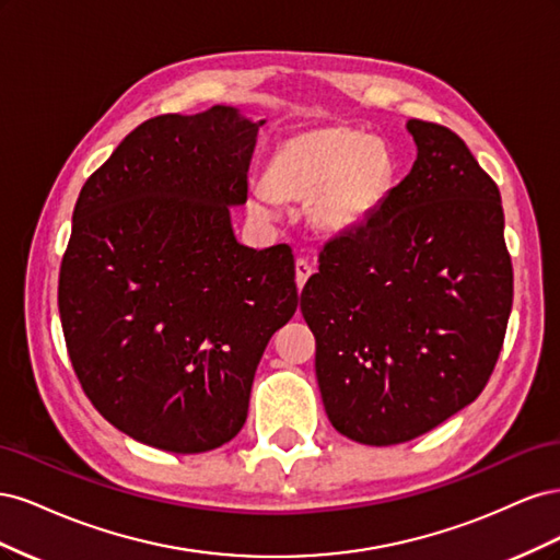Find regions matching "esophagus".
Wrapping results in <instances>:
<instances>
[{
  "label": "esophagus",
  "instance_id": "obj_1",
  "mask_svg": "<svg viewBox=\"0 0 560 560\" xmlns=\"http://www.w3.org/2000/svg\"><path fill=\"white\" fill-rule=\"evenodd\" d=\"M311 276H313L311 261L308 259H296V287H299V290L308 282Z\"/></svg>",
  "mask_w": 560,
  "mask_h": 560
}]
</instances>
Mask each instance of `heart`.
Listing matches in <instances>:
<instances>
[{
    "label": "heart",
    "instance_id": "heart-1",
    "mask_svg": "<svg viewBox=\"0 0 560 560\" xmlns=\"http://www.w3.org/2000/svg\"><path fill=\"white\" fill-rule=\"evenodd\" d=\"M395 163L381 140L358 128H313L284 140L266 173V189L252 198V210L268 202L313 200L317 231L343 235L364 226L389 191Z\"/></svg>",
    "mask_w": 560,
    "mask_h": 560
}]
</instances>
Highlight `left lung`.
<instances>
[{"mask_svg": "<svg viewBox=\"0 0 560 560\" xmlns=\"http://www.w3.org/2000/svg\"><path fill=\"white\" fill-rule=\"evenodd\" d=\"M406 130L411 173L325 245L301 292L322 404L366 446L411 442L481 395L514 296L498 184L453 130Z\"/></svg>", "mask_w": 560, "mask_h": 560, "instance_id": "left-lung-1", "label": "left lung"}]
</instances>
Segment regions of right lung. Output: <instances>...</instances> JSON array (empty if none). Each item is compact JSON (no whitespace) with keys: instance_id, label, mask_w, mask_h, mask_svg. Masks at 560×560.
Returning <instances> with one entry per match:
<instances>
[{"instance_id":"obj_1","label":"right lung","mask_w":560,"mask_h":560,"mask_svg":"<svg viewBox=\"0 0 560 560\" xmlns=\"http://www.w3.org/2000/svg\"><path fill=\"white\" fill-rule=\"evenodd\" d=\"M235 107L163 114L86 179L58 308L83 393L135 442L206 453L241 432L254 371L299 306L290 245L235 241L257 132Z\"/></svg>"}]
</instances>
